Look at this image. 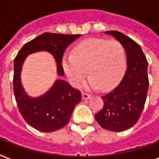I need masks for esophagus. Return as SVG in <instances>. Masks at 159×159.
Segmentation results:
<instances>
[{
    "label": "esophagus",
    "instance_id": "34e87169",
    "mask_svg": "<svg viewBox=\"0 0 159 159\" xmlns=\"http://www.w3.org/2000/svg\"><path fill=\"white\" fill-rule=\"evenodd\" d=\"M82 94H83V100H87L91 98V94H89V93H83Z\"/></svg>",
    "mask_w": 159,
    "mask_h": 159
}]
</instances>
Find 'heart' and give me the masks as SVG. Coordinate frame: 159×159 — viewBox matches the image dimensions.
Wrapping results in <instances>:
<instances>
[{"mask_svg":"<svg viewBox=\"0 0 159 159\" xmlns=\"http://www.w3.org/2000/svg\"><path fill=\"white\" fill-rule=\"evenodd\" d=\"M72 52L63 56L62 67L74 87L81 85L88 71L87 89H111L119 82L126 67L125 51L117 40L86 39L75 46Z\"/></svg>","mask_w":159,"mask_h":159,"instance_id":"b5f03b06","label":"heart"}]
</instances>
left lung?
Returning a JSON list of instances; mask_svg holds the SVG:
<instances>
[{
  "label": "left lung",
  "instance_id": "left-lung-1",
  "mask_svg": "<svg viewBox=\"0 0 159 159\" xmlns=\"http://www.w3.org/2000/svg\"><path fill=\"white\" fill-rule=\"evenodd\" d=\"M123 45L127 59V70L120 83L101 98L104 107L95 114V119L103 129L121 132L138 122L147 100L149 86L147 62L140 46L124 34L106 31Z\"/></svg>",
  "mask_w": 159,
  "mask_h": 159
}]
</instances>
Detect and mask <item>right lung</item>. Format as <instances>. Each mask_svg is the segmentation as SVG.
I'll list each match as a JSON object with an SVG mask.
<instances>
[{
	"label": "right lung",
	"instance_id": "1",
	"mask_svg": "<svg viewBox=\"0 0 159 159\" xmlns=\"http://www.w3.org/2000/svg\"><path fill=\"white\" fill-rule=\"evenodd\" d=\"M81 36L43 33L23 46L14 59L13 91L19 110L26 123L41 132H52L66 126L75 107L82 100V93L65 80L58 79L45 93L30 96L21 83L24 62L30 54L45 51L55 59L57 75L64 76L63 54L66 48Z\"/></svg>",
	"mask_w": 159,
	"mask_h": 159
}]
</instances>
